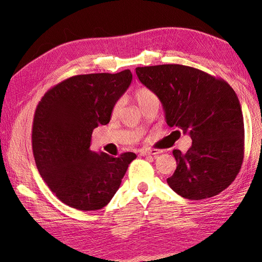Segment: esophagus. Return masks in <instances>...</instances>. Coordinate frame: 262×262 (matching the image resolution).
<instances>
[{"mask_svg":"<svg viewBox=\"0 0 262 262\" xmlns=\"http://www.w3.org/2000/svg\"><path fill=\"white\" fill-rule=\"evenodd\" d=\"M160 153L158 149H141L140 150V155L141 156H148V155H156Z\"/></svg>","mask_w":262,"mask_h":262,"instance_id":"esophagus-1","label":"esophagus"}]
</instances>
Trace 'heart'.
<instances>
[{"mask_svg": "<svg viewBox=\"0 0 262 262\" xmlns=\"http://www.w3.org/2000/svg\"><path fill=\"white\" fill-rule=\"evenodd\" d=\"M133 97L138 102L140 108H143L144 106L150 104V102H158L160 104V98H158L157 95L150 90L148 87L142 86L139 87L136 92L133 93ZM123 106V100L122 99H117L112 107V117H117L118 114L120 113V110Z\"/></svg>", "mask_w": 262, "mask_h": 262, "instance_id": "heart-1", "label": "heart"}]
</instances>
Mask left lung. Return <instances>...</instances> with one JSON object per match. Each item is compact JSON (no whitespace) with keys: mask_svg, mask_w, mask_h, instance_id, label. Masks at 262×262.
Returning <instances> with one entry per match:
<instances>
[{"mask_svg":"<svg viewBox=\"0 0 262 262\" xmlns=\"http://www.w3.org/2000/svg\"><path fill=\"white\" fill-rule=\"evenodd\" d=\"M136 72L161 99L167 124L192 140L186 154L172 150L177 168L167 178L169 187L189 200L223 191L244 160V119L234 90L223 78L187 66L142 67Z\"/></svg>","mask_w":262,"mask_h":262,"instance_id":"left-lung-1","label":"left lung"}]
</instances>
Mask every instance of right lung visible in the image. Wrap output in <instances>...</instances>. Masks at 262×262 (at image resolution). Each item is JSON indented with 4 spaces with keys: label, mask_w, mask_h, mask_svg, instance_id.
<instances>
[{
    "label": "right lung",
    "mask_w": 262,
    "mask_h": 262,
    "mask_svg": "<svg viewBox=\"0 0 262 262\" xmlns=\"http://www.w3.org/2000/svg\"><path fill=\"white\" fill-rule=\"evenodd\" d=\"M131 81L130 70L75 75L51 87L39 101L31 130L35 162L47 186L71 208H104L137 157L91 149L93 130L110 121L114 102Z\"/></svg>",
    "instance_id": "right-lung-1"
}]
</instances>
